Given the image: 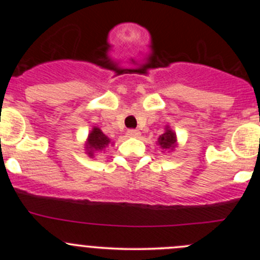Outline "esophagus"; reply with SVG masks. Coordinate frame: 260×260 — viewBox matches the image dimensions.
Listing matches in <instances>:
<instances>
[{"instance_id":"34e87169","label":"esophagus","mask_w":260,"mask_h":260,"mask_svg":"<svg viewBox=\"0 0 260 260\" xmlns=\"http://www.w3.org/2000/svg\"><path fill=\"white\" fill-rule=\"evenodd\" d=\"M140 135H141V132H140V131H137V129H128L127 131L128 137L137 138V137H140Z\"/></svg>"}]
</instances>
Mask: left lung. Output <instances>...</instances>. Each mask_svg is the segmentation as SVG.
Wrapping results in <instances>:
<instances>
[{"instance_id": "left-lung-1", "label": "left lung", "mask_w": 260, "mask_h": 260, "mask_svg": "<svg viewBox=\"0 0 260 260\" xmlns=\"http://www.w3.org/2000/svg\"><path fill=\"white\" fill-rule=\"evenodd\" d=\"M177 140H176V133L166 125V129H165L164 135H161L157 141V145L161 147L164 151H174L175 147L177 146Z\"/></svg>"}]
</instances>
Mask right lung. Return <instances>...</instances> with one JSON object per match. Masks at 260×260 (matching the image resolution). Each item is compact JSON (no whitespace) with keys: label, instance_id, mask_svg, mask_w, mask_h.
<instances>
[{"label":"right lung","instance_id":"right-lung-1","mask_svg":"<svg viewBox=\"0 0 260 260\" xmlns=\"http://www.w3.org/2000/svg\"><path fill=\"white\" fill-rule=\"evenodd\" d=\"M109 143L113 142H111V140L102 132L101 128L93 127V129L90 131V133L88 136V141L85 143L86 153L89 154V157L93 158L95 152L103 151L104 148H107L109 146Z\"/></svg>","mask_w":260,"mask_h":260}]
</instances>
